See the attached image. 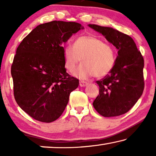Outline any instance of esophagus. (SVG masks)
Returning a JSON list of instances; mask_svg holds the SVG:
<instances>
[{"mask_svg":"<svg viewBox=\"0 0 156 156\" xmlns=\"http://www.w3.org/2000/svg\"><path fill=\"white\" fill-rule=\"evenodd\" d=\"M88 85V83L87 82H84V81H80V86L81 87H84Z\"/></svg>","mask_w":156,"mask_h":156,"instance_id":"esophagus-1","label":"esophagus"}]
</instances>
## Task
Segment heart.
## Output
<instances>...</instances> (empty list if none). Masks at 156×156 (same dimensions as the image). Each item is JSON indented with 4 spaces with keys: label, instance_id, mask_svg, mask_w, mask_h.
I'll return each instance as SVG.
<instances>
[{
    "label": "heart",
    "instance_id": "b5f03b06",
    "mask_svg": "<svg viewBox=\"0 0 156 156\" xmlns=\"http://www.w3.org/2000/svg\"><path fill=\"white\" fill-rule=\"evenodd\" d=\"M64 65L72 72L82 59L83 62L74 72L77 77L86 80L91 76L104 77L110 73L116 62V51L112 44L93 35L76 38L74 47L66 45L63 50Z\"/></svg>",
    "mask_w": 156,
    "mask_h": 156
}]
</instances>
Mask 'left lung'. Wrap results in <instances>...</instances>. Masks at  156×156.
Segmentation results:
<instances>
[{"instance_id":"8db88e82","label":"left lung","mask_w":156,"mask_h":156,"mask_svg":"<svg viewBox=\"0 0 156 156\" xmlns=\"http://www.w3.org/2000/svg\"><path fill=\"white\" fill-rule=\"evenodd\" d=\"M88 26L101 33L118 50L112 72L97 82L99 95L93 106L104 117L120 116L135 105L144 91V57L130 36L110 27Z\"/></svg>"}]
</instances>
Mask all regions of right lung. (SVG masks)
Returning a JSON list of instances; mask_svg holds the SVG:
<instances>
[{"mask_svg":"<svg viewBox=\"0 0 156 156\" xmlns=\"http://www.w3.org/2000/svg\"><path fill=\"white\" fill-rule=\"evenodd\" d=\"M84 27L51 21L34 28L19 44L11 66L15 99L35 120L50 123L61 116L77 79L66 72L62 44Z\"/></svg>","mask_w":156,"mask_h":156,"instance_id":"obj_1","label":"right lung"}]
</instances>
